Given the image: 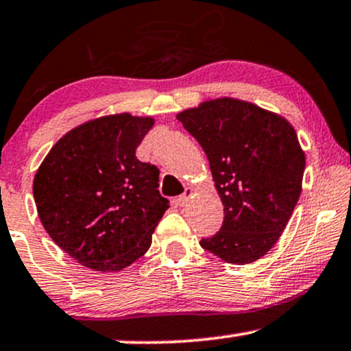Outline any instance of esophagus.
I'll return each mask as SVG.
<instances>
[{
    "instance_id": "obj_1",
    "label": "esophagus",
    "mask_w": 351,
    "mask_h": 351,
    "mask_svg": "<svg viewBox=\"0 0 351 351\" xmlns=\"http://www.w3.org/2000/svg\"><path fill=\"white\" fill-rule=\"evenodd\" d=\"M191 196H193V188H186L184 193L181 194L178 199H176V204H178L180 207H186L189 204Z\"/></svg>"
}]
</instances>
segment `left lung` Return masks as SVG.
Here are the masks:
<instances>
[{
    "label": "left lung",
    "instance_id": "left-lung-1",
    "mask_svg": "<svg viewBox=\"0 0 351 351\" xmlns=\"http://www.w3.org/2000/svg\"><path fill=\"white\" fill-rule=\"evenodd\" d=\"M176 118L206 152L223 204L221 228L201 246L230 264L261 259L280 238L301 194L306 160L293 126L228 97Z\"/></svg>",
    "mask_w": 351,
    "mask_h": 351
}]
</instances>
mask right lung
I'll return each instance as SVG.
<instances>
[{
    "instance_id": "obj_1",
    "label": "right lung",
    "mask_w": 351,
    "mask_h": 351,
    "mask_svg": "<svg viewBox=\"0 0 351 351\" xmlns=\"http://www.w3.org/2000/svg\"><path fill=\"white\" fill-rule=\"evenodd\" d=\"M154 118L110 114L74 128L53 145L34 180L43 228L79 264L117 272L144 256L170 201L158 168L136 149Z\"/></svg>"
}]
</instances>
